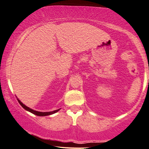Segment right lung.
<instances>
[{
	"instance_id": "1",
	"label": "right lung",
	"mask_w": 149,
	"mask_h": 149,
	"mask_svg": "<svg viewBox=\"0 0 149 149\" xmlns=\"http://www.w3.org/2000/svg\"><path fill=\"white\" fill-rule=\"evenodd\" d=\"M18 103L20 104V105L22 106V107L24 108V109H26V111H30L31 113H33V114L36 115V116H49V115H51V114H53V113H55L56 112H57L58 111H59V109H57V110H55V111H49V112H41V111H35V110L31 109V108L26 107V105H24V104H23L22 102L20 101V100L18 99Z\"/></svg>"
}]
</instances>
